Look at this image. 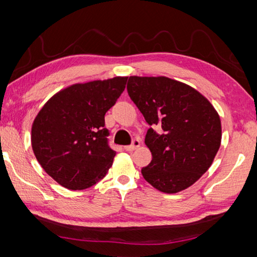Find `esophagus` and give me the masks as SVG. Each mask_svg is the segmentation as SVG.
Masks as SVG:
<instances>
[{"label":"esophagus","instance_id":"1","mask_svg":"<svg viewBox=\"0 0 257 257\" xmlns=\"http://www.w3.org/2000/svg\"><path fill=\"white\" fill-rule=\"evenodd\" d=\"M139 145H141V142L138 141V139H133V143L132 145H128V146H124V150L128 151V152H133L137 149V147H139Z\"/></svg>","mask_w":257,"mask_h":257}]
</instances>
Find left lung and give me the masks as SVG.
Returning <instances> with one entry per match:
<instances>
[{"label":"left lung","instance_id":"1","mask_svg":"<svg viewBox=\"0 0 257 257\" xmlns=\"http://www.w3.org/2000/svg\"><path fill=\"white\" fill-rule=\"evenodd\" d=\"M127 90L146 122L145 144L152 161L144 179L162 193L175 194L195 184L214 160L221 144L220 116L196 89L168 77L128 79Z\"/></svg>","mask_w":257,"mask_h":257}]
</instances>
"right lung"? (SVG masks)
Wrapping results in <instances>:
<instances>
[{
    "label": "right lung",
    "instance_id": "add662e5",
    "mask_svg": "<svg viewBox=\"0 0 257 257\" xmlns=\"http://www.w3.org/2000/svg\"><path fill=\"white\" fill-rule=\"evenodd\" d=\"M127 79L69 86L38 112L32 127L34 154L61 186L81 190L105 177L115 152L108 145L104 115L122 94Z\"/></svg>",
    "mask_w": 257,
    "mask_h": 257
}]
</instances>
